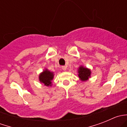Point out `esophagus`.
Segmentation results:
<instances>
[{
  "label": "esophagus",
  "instance_id": "obj_1",
  "mask_svg": "<svg viewBox=\"0 0 127 127\" xmlns=\"http://www.w3.org/2000/svg\"><path fill=\"white\" fill-rule=\"evenodd\" d=\"M66 69H67L66 66H62V69L63 71H66Z\"/></svg>",
  "mask_w": 127,
  "mask_h": 127
}]
</instances>
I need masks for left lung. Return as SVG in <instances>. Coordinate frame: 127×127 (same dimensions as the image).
<instances>
[{
  "instance_id": "1",
  "label": "left lung",
  "mask_w": 127,
  "mask_h": 127,
  "mask_svg": "<svg viewBox=\"0 0 127 127\" xmlns=\"http://www.w3.org/2000/svg\"><path fill=\"white\" fill-rule=\"evenodd\" d=\"M92 71L90 69L85 67L83 66H79L78 69V76H79L80 80L82 82H85L90 78Z\"/></svg>"
}]
</instances>
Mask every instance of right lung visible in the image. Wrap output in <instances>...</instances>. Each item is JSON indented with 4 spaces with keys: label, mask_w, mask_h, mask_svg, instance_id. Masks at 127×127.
Masks as SVG:
<instances>
[{
    "label": "right lung",
    "mask_w": 127,
    "mask_h": 127,
    "mask_svg": "<svg viewBox=\"0 0 127 127\" xmlns=\"http://www.w3.org/2000/svg\"><path fill=\"white\" fill-rule=\"evenodd\" d=\"M54 77L53 72L50 71L48 69H45L39 75V80L41 84L47 87H51L52 85V80Z\"/></svg>",
    "instance_id": "1"
}]
</instances>
